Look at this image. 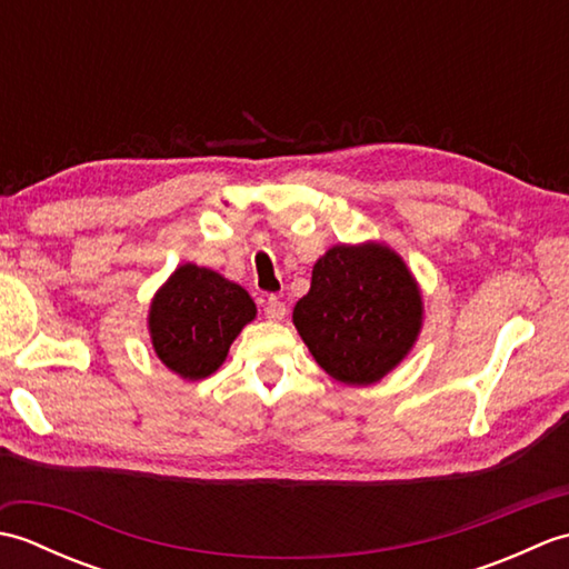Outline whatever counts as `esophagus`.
<instances>
[{"mask_svg": "<svg viewBox=\"0 0 569 569\" xmlns=\"http://www.w3.org/2000/svg\"><path fill=\"white\" fill-rule=\"evenodd\" d=\"M266 318L269 320H273V322H281L283 318H286V312H288V308H286V303L283 300H278L276 296H271L269 300H266Z\"/></svg>", "mask_w": 569, "mask_h": 569, "instance_id": "34e87169", "label": "esophagus"}]
</instances>
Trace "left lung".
<instances>
[{
  "instance_id": "obj_1",
  "label": "left lung",
  "mask_w": 569,
  "mask_h": 569,
  "mask_svg": "<svg viewBox=\"0 0 569 569\" xmlns=\"http://www.w3.org/2000/svg\"><path fill=\"white\" fill-rule=\"evenodd\" d=\"M293 325L332 379L369 386L401 365L422 325L413 273L389 247L337 244L312 266Z\"/></svg>"
}]
</instances>
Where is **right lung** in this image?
<instances>
[{"label": "right lung", "instance_id": "1", "mask_svg": "<svg viewBox=\"0 0 569 569\" xmlns=\"http://www.w3.org/2000/svg\"><path fill=\"white\" fill-rule=\"evenodd\" d=\"M253 318L257 306L244 288L202 266L183 263L151 300V345L180 379L198 381L222 367L229 345Z\"/></svg>", "mask_w": 569, "mask_h": 569}]
</instances>
